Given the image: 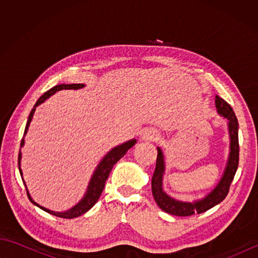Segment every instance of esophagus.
Segmentation results:
<instances>
[{"label":"esophagus","mask_w":258,"mask_h":258,"mask_svg":"<svg viewBox=\"0 0 258 258\" xmlns=\"http://www.w3.org/2000/svg\"><path fill=\"white\" fill-rule=\"evenodd\" d=\"M156 139H157V134H155V133L150 132V133L144 134V140H146V141H155Z\"/></svg>","instance_id":"esophagus-1"}]
</instances>
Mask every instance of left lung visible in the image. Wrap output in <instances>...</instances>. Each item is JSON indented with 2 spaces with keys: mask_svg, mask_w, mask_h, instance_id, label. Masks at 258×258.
<instances>
[{
  "mask_svg": "<svg viewBox=\"0 0 258 258\" xmlns=\"http://www.w3.org/2000/svg\"><path fill=\"white\" fill-rule=\"evenodd\" d=\"M215 105L217 112L222 116L228 119V132L231 144H229V156L226 164L225 171L220 183L216 185L210 194L206 195L204 199L195 201L193 203L180 202L172 199L162 188V180L165 164H164V155L160 147H157V158L154 174L152 177V193L154 196L156 204L160 206L161 210L175 216H190L194 214H201L210 210L221 202L225 200L228 194L229 186L234 179L235 173L237 171L238 158H239V145H238V122L231 105L224 101L222 97H215Z\"/></svg>",
  "mask_w": 258,
  "mask_h": 258,
  "instance_id": "8db88e82",
  "label": "left lung"
}]
</instances>
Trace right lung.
I'll return each mask as SVG.
<instances>
[{
  "instance_id": "add662e5",
  "label": "right lung",
  "mask_w": 258,
  "mask_h": 258,
  "mask_svg": "<svg viewBox=\"0 0 258 258\" xmlns=\"http://www.w3.org/2000/svg\"><path fill=\"white\" fill-rule=\"evenodd\" d=\"M82 87H84V84H59L52 87L51 90H48L47 92H45L44 94H43L40 98H38L37 102L35 103L34 107L32 108V111L29 115V119H27V123L25 126V131H24V135L26 134L27 130H29V126L30 123L32 120L33 117V114H34L36 106L40 105L43 102H44L46 98L50 97L51 95H53L54 93L57 92V91H61V90H79L82 89ZM136 143V140H131L128 142H125V143L120 144L116 147H114L111 151H109L107 154L105 155V157L103 158L101 161V163L98 164L97 168L95 169L94 174H93V176L91 178V182L89 184V187H87L86 190V194L83 197V199L81 200V202H79V204H76L74 207L71 208V210L67 211V212H62V213H58V212H53L47 210V208L40 206L35 203L34 201L32 200V197L29 194V190L26 189V193H27V197H29V200L33 203V204L38 206L41 208V210L45 211L47 213L52 214L54 216H57V217H62V218H74V217H79L81 216L82 214L86 213L89 210L95 205V203L100 199V196L102 194V191L104 189V186H105V182L108 177L109 173H111L113 166L116 164L120 158H122L125 154L126 152H127L131 147H132L134 144ZM24 145V139H22L21 141V146ZM21 153L19 154V169H20V174L22 175V171H21ZM25 184V183H24Z\"/></svg>"
}]
</instances>
